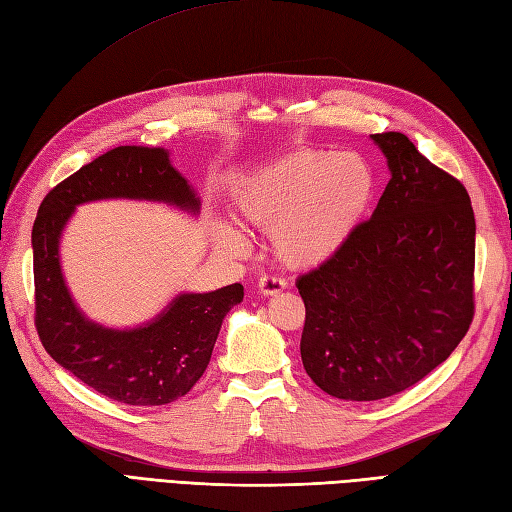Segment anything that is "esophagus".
<instances>
[{
    "mask_svg": "<svg viewBox=\"0 0 512 512\" xmlns=\"http://www.w3.org/2000/svg\"><path fill=\"white\" fill-rule=\"evenodd\" d=\"M257 290L264 296H275L281 290H285V281L281 277H272V275H261L257 281Z\"/></svg>",
    "mask_w": 512,
    "mask_h": 512,
    "instance_id": "34e87169",
    "label": "esophagus"
}]
</instances>
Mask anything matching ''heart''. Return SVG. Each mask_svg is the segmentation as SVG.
<instances>
[{
  "instance_id": "obj_1",
  "label": "heart",
  "mask_w": 512,
  "mask_h": 512,
  "mask_svg": "<svg viewBox=\"0 0 512 512\" xmlns=\"http://www.w3.org/2000/svg\"><path fill=\"white\" fill-rule=\"evenodd\" d=\"M377 176L360 154L294 150L251 174L235 192V213L261 233H272V253L292 270L334 259L373 205ZM216 240L231 253L246 251V237L227 222Z\"/></svg>"
}]
</instances>
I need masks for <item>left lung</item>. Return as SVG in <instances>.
<instances>
[{
	"mask_svg": "<svg viewBox=\"0 0 512 512\" xmlns=\"http://www.w3.org/2000/svg\"><path fill=\"white\" fill-rule=\"evenodd\" d=\"M390 181L342 251L299 277L301 360L344 401H377L443 364L473 318L475 218L460 181L401 133L371 135Z\"/></svg>",
	"mask_w": 512,
	"mask_h": 512,
	"instance_id": "1",
	"label": "left lung"
}]
</instances>
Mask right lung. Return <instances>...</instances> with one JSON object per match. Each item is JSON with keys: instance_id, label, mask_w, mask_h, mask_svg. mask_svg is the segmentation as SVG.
Instances as JSON below:
<instances>
[{"instance_id": "1", "label": "right lung", "mask_w": 512, "mask_h": 512, "mask_svg": "<svg viewBox=\"0 0 512 512\" xmlns=\"http://www.w3.org/2000/svg\"><path fill=\"white\" fill-rule=\"evenodd\" d=\"M163 202L189 216L200 198L165 148L120 146L58 183L32 227L34 310L45 351L100 395L126 406H165L187 395L205 373L222 320L242 303V283L213 292H181L135 327L95 323L76 305L61 266L63 231L76 207L95 200Z\"/></svg>"}]
</instances>
